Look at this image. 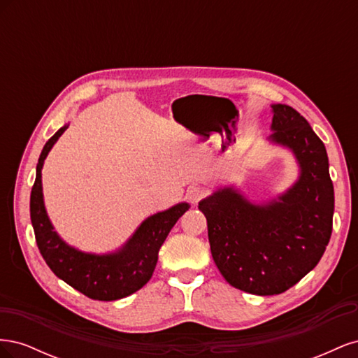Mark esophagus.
Instances as JSON below:
<instances>
[{"instance_id":"34e87169","label":"esophagus","mask_w":358,"mask_h":358,"mask_svg":"<svg viewBox=\"0 0 358 358\" xmlns=\"http://www.w3.org/2000/svg\"><path fill=\"white\" fill-rule=\"evenodd\" d=\"M188 199L192 201V203H199L201 199H204L206 197V191L203 189V188H200V187H191L189 189H188Z\"/></svg>"}]
</instances>
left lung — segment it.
Returning a JSON list of instances; mask_svg holds the SVG:
<instances>
[{
    "instance_id": "1",
    "label": "left lung",
    "mask_w": 358,
    "mask_h": 358,
    "mask_svg": "<svg viewBox=\"0 0 358 358\" xmlns=\"http://www.w3.org/2000/svg\"><path fill=\"white\" fill-rule=\"evenodd\" d=\"M273 142L294 150L299 182L278 201L254 206L225 188L199 203L213 262L227 282L249 294H280L318 264L333 230L334 191L326 146L287 104L272 106Z\"/></svg>"
}]
</instances>
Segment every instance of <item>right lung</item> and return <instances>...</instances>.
Returning a JSON list of instances; mask_svg holds the SVG:
<instances>
[{"mask_svg":"<svg viewBox=\"0 0 358 358\" xmlns=\"http://www.w3.org/2000/svg\"><path fill=\"white\" fill-rule=\"evenodd\" d=\"M66 128H59L43 148L36 182L31 189L29 212L38 251L53 273L86 297L101 301L127 297L142 288L152 276L161 245L173 225L188 210L189 204L180 203L166 212L150 216L116 254L91 255L70 248L53 231L41 194L43 162Z\"/></svg>","mask_w":358,"mask_h":358,"instance_id":"right-lung-1","label":"right lung"}]
</instances>
